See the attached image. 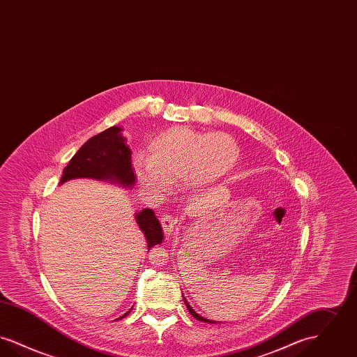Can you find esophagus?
I'll return each mask as SVG.
<instances>
[{"instance_id":"1","label":"esophagus","mask_w":357,"mask_h":357,"mask_svg":"<svg viewBox=\"0 0 357 357\" xmlns=\"http://www.w3.org/2000/svg\"><path fill=\"white\" fill-rule=\"evenodd\" d=\"M160 225H162V227H163V231L167 234V236H170L171 233L174 231V229H175V226H176V222L175 220L169 215V214H165V215H162V218H160Z\"/></svg>"}]
</instances>
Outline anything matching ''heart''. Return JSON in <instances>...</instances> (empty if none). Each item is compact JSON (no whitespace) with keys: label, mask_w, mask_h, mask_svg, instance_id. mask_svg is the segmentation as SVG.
<instances>
[{"label":"heart","mask_w":357,"mask_h":357,"mask_svg":"<svg viewBox=\"0 0 357 357\" xmlns=\"http://www.w3.org/2000/svg\"><path fill=\"white\" fill-rule=\"evenodd\" d=\"M238 146L223 132H198L187 127H171L155 136L149 155H134L132 166L146 191L163 197L171 185L185 181L192 191L215 185L236 167Z\"/></svg>","instance_id":"heart-1"}]
</instances>
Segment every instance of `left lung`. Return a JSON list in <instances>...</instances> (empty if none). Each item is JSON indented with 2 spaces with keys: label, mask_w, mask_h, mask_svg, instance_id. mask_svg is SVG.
<instances>
[{
  "label": "left lung",
  "mask_w": 357,
  "mask_h": 357,
  "mask_svg": "<svg viewBox=\"0 0 357 357\" xmlns=\"http://www.w3.org/2000/svg\"><path fill=\"white\" fill-rule=\"evenodd\" d=\"M183 300H185V304H186L187 309H188V312L192 314V317L194 319H197V320H199V321H204V323H215V321H211V320H207V319H204V317H202V316H199L198 313H195V310L191 307V306L188 305V303L186 301V298H185V296H183Z\"/></svg>",
  "instance_id": "8db88e82"
}]
</instances>
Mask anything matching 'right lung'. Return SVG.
<instances>
[{
    "label": "right lung",
    "instance_id": "1",
    "mask_svg": "<svg viewBox=\"0 0 357 357\" xmlns=\"http://www.w3.org/2000/svg\"><path fill=\"white\" fill-rule=\"evenodd\" d=\"M120 132V127H111L86 140L63 171L60 185L76 178H91L116 182L120 186H134L135 174L131 163V150ZM135 218L147 239L149 250L162 243L163 230L151 208H143ZM131 310L132 307L119 319L126 317Z\"/></svg>",
    "mask_w": 357,
    "mask_h": 357
}]
</instances>
